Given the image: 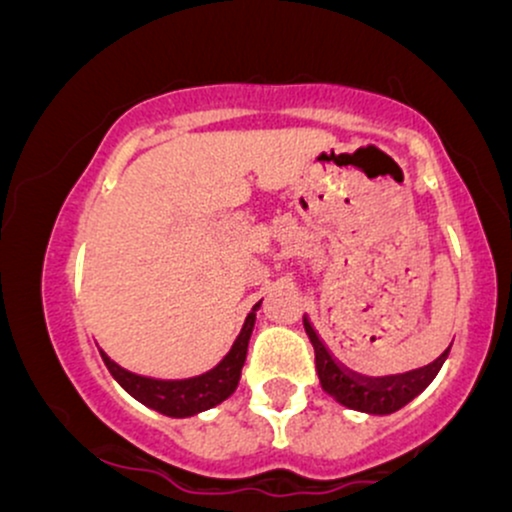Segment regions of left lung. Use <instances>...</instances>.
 I'll return each instance as SVG.
<instances>
[{
    "instance_id": "1",
    "label": "left lung",
    "mask_w": 512,
    "mask_h": 512,
    "mask_svg": "<svg viewBox=\"0 0 512 512\" xmlns=\"http://www.w3.org/2000/svg\"><path fill=\"white\" fill-rule=\"evenodd\" d=\"M305 332H308L310 344L315 349V368L320 375V385L327 395H332L344 407L366 411V414H392V411L402 409L411 399L426 390L431 380L443 366L445 354L438 356L436 361L428 363L424 368L409 370V373L399 375H361L356 370H349L334 358L317 332L310 325L308 317H303Z\"/></svg>"
}]
</instances>
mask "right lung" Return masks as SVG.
Listing matches in <instances>:
<instances>
[{
	"label": "right lung",
	"instance_id": "obj_1",
	"mask_svg": "<svg viewBox=\"0 0 512 512\" xmlns=\"http://www.w3.org/2000/svg\"><path fill=\"white\" fill-rule=\"evenodd\" d=\"M260 308V303L252 308V313L245 317V325L240 330L238 339L233 342L231 351L223 356V361L216 368L207 370V373L197 375V378L187 380H156V378H144V375L129 373L122 366H117L115 361H110V356H103L105 366H108L110 375L120 383L134 399L146 404V407L161 411L166 416H175V419H185V416H195L199 411H207L216 404H221L223 399H228L236 392L240 373H243L245 356H248V344L252 327H255V310Z\"/></svg>",
	"mask_w": 512,
	"mask_h": 512
}]
</instances>
